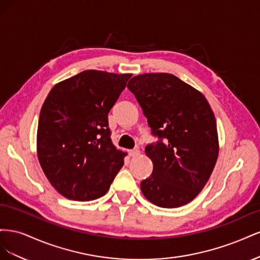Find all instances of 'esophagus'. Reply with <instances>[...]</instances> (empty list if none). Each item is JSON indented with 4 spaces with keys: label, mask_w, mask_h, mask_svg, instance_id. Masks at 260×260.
<instances>
[{
    "label": "esophagus",
    "mask_w": 260,
    "mask_h": 260,
    "mask_svg": "<svg viewBox=\"0 0 260 260\" xmlns=\"http://www.w3.org/2000/svg\"><path fill=\"white\" fill-rule=\"evenodd\" d=\"M140 155V151L138 148H135V149H131V151H129V156L130 157H137Z\"/></svg>",
    "instance_id": "34e87169"
}]
</instances>
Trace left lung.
<instances>
[{
    "label": "left lung",
    "mask_w": 260,
    "mask_h": 260,
    "mask_svg": "<svg viewBox=\"0 0 260 260\" xmlns=\"http://www.w3.org/2000/svg\"><path fill=\"white\" fill-rule=\"evenodd\" d=\"M128 89L158 138L145 147L154 167L141 182V191L156 206H183L203 190L216 165L215 115L201 92L174 75H139Z\"/></svg>",
    "instance_id": "obj_1"
}]
</instances>
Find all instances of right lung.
<instances>
[{"label": "right lung", "mask_w": 260, "mask_h": 260, "mask_svg": "<svg viewBox=\"0 0 260 260\" xmlns=\"http://www.w3.org/2000/svg\"><path fill=\"white\" fill-rule=\"evenodd\" d=\"M131 74L84 70L53 86L42 105L37 152L59 194L92 201L106 194L124 153L111 139L107 116Z\"/></svg>", "instance_id": "1"}]
</instances>
